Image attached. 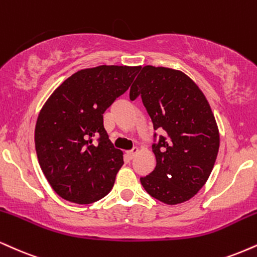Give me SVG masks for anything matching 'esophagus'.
<instances>
[{"mask_svg":"<svg viewBox=\"0 0 257 257\" xmlns=\"http://www.w3.org/2000/svg\"><path fill=\"white\" fill-rule=\"evenodd\" d=\"M138 148L137 147H135V148H133V150L132 151H128V152H126V157H128V159H133V158H134V157H135V154H137L138 153Z\"/></svg>","mask_w":257,"mask_h":257,"instance_id":"obj_1","label":"esophagus"}]
</instances>
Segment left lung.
I'll use <instances>...</instances> for the list:
<instances>
[{
  "label": "left lung",
  "instance_id": "obj_1",
  "mask_svg": "<svg viewBox=\"0 0 257 257\" xmlns=\"http://www.w3.org/2000/svg\"><path fill=\"white\" fill-rule=\"evenodd\" d=\"M152 119L156 169L141 177L145 190L168 205L189 200L211 175L219 151L215 118L201 89L179 70L146 66L132 85Z\"/></svg>",
  "mask_w": 257,
  "mask_h": 257
}]
</instances>
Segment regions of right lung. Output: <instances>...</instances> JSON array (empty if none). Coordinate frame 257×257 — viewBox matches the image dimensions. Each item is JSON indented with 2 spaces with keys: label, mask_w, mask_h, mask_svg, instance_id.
<instances>
[{
  "label": "right lung",
  "mask_w": 257,
  "mask_h": 257,
  "mask_svg": "<svg viewBox=\"0 0 257 257\" xmlns=\"http://www.w3.org/2000/svg\"><path fill=\"white\" fill-rule=\"evenodd\" d=\"M140 67L82 69L55 89L37 119L43 174L62 199L87 205L112 189L123 153L110 141L103 113L129 88Z\"/></svg>",
  "instance_id": "right-lung-1"
}]
</instances>
